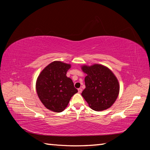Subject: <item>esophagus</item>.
<instances>
[{"instance_id": "obj_1", "label": "esophagus", "mask_w": 150, "mask_h": 150, "mask_svg": "<svg viewBox=\"0 0 150 150\" xmlns=\"http://www.w3.org/2000/svg\"><path fill=\"white\" fill-rule=\"evenodd\" d=\"M82 91H83V89L81 88H78V92H79V93H82Z\"/></svg>"}]
</instances>
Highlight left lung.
<instances>
[{
	"label": "left lung",
	"instance_id": "8db88e82",
	"mask_svg": "<svg viewBox=\"0 0 150 150\" xmlns=\"http://www.w3.org/2000/svg\"><path fill=\"white\" fill-rule=\"evenodd\" d=\"M85 88L81 93L91 108L95 111L106 110L113 105L117 98L120 85L112 71L103 65H83Z\"/></svg>",
	"mask_w": 150,
	"mask_h": 150
}]
</instances>
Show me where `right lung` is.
<instances>
[{
    "mask_svg": "<svg viewBox=\"0 0 150 150\" xmlns=\"http://www.w3.org/2000/svg\"><path fill=\"white\" fill-rule=\"evenodd\" d=\"M71 65L59 61L50 63L36 81L37 94L43 105L55 112L65 110L71 98L78 92L71 79L66 76Z\"/></svg>",
    "mask_w": 150,
    "mask_h": 150,
    "instance_id": "obj_1",
    "label": "right lung"
}]
</instances>
